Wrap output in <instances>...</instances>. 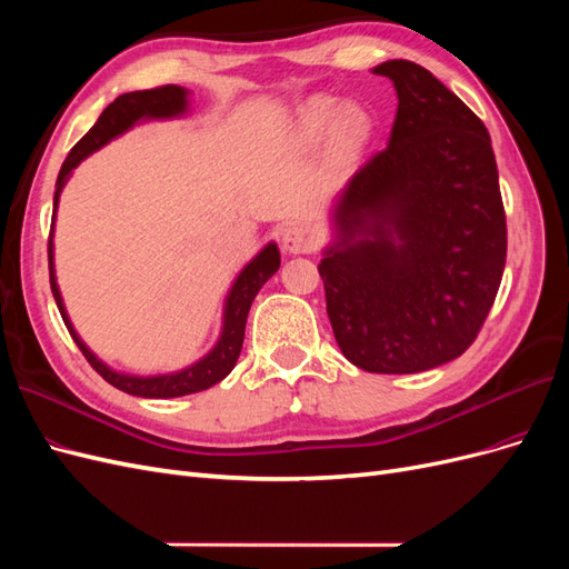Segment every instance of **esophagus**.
<instances>
[{
  "label": "esophagus",
  "instance_id": "esophagus-1",
  "mask_svg": "<svg viewBox=\"0 0 569 569\" xmlns=\"http://www.w3.org/2000/svg\"><path fill=\"white\" fill-rule=\"evenodd\" d=\"M318 247V232L311 226H289L282 232V249L287 253H311Z\"/></svg>",
  "mask_w": 569,
  "mask_h": 569
}]
</instances>
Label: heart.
<instances>
[{
    "instance_id": "1",
    "label": "heart",
    "mask_w": 569,
    "mask_h": 569,
    "mask_svg": "<svg viewBox=\"0 0 569 569\" xmlns=\"http://www.w3.org/2000/svg\"><path fill=\"white\" fill-rule=\"evenodd\" d=\"M335 111H330V109H322V111H318V113H313V118L308 120V123L311 126H320V123H330V120H335Z\"/></svg>"
}]
</instances>
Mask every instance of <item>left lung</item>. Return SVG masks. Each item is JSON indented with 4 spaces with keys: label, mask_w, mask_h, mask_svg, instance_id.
<instances>
[{
    "label": "left lung",
    "mask_w": 569,
    "mask_h": 569,
    "mask_svg": "<svg viewBox=\"0 0 569 569\" xmlns=\"http://www.w3.org/2000/svg\"><path fill=\"white\" fill-rule=\"evenodd\" d=\"M387 149L349 180L318 266L341 353L410 375L465 353L506 268V211L485 123L427 68L391 59Z\"/></svg>",
    "instance_id": "left-lung-1"
}]
</instances>
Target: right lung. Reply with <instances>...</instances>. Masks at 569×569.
I'll return each mask as SVG.
<instances>
[{
  "label": "right lung",
  "mask_w": 569,
  "mask_h": 569,
  "mask_svg": "<svg viewBox=\"0 0 569 569\" xmlns=\"http://www.w3.org/2000/svg\"><path fill=\"white\" fill-rule=\"evenodd\" d=\"M187 111H189V90L178 88V84H163V88L120 94L104 109V113L99 116V120L90 128V132L84 134L82 140L71 149V153L66 157V161L59 170V178H57L54 216H51V232H49L51 295H54V299H57V306H59L61 318L68 327V332H71L82 356L88 358V363L116 389L132 393V396H142V399H176V396L197 393V391H203V389L218 385L220 380H226L237 363L239 351H242L247 316H249V308L258 295V289H261L280 268V249L274 242L266 244L251 258V261L242 268V272L237 274V280L232 282V287L228 291L226 308H222V327H220V337L216 341V347L203 358H199L197 363L187 366L178 372L149 375V377L118 372V370L109 368L104 360H99L88 349V343H84L80 339V335L76 332L71 318H68V313H66V306L61 299L59 284H57V270H54V220H57V206H59L61 189L66 187L73 170L80 166V161H84L90 153H94L97 149L116 140V137L128 132L132 126L144 123V120L180 118Z\"/></svg>",
  "instance_id": "add662e5"
}]
</instances>
